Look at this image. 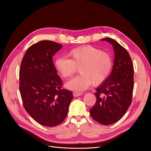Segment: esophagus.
<instances>
[{"instance_id":"esophagus-1","label":"esophagus","mask_w":151,"mask_h":151,"mask_svg":"<svg viewBox=\"0 0 151 151\" xmlns=\"http://www.w3.org/2000/svg\"><path fill=\"white\" fill-rule=\"evenodd\" d=\"M82 93H77V92H74L73 93V96H74V97H77V96H81Z\"/></svg>"}]
</instances>
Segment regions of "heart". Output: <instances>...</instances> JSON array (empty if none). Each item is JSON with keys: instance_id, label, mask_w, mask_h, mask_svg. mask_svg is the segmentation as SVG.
Segmentation results:
<instances>
[{"instance_id": "heart-1", "label": "heart", "mask_w": 151, "mask_h": 151, "mask_svg": "<svg viewBox=\"0 0 151 151\" xmlns=\"http://www.w3.org/2000/svg\"><path fill=\"white\" fill-rule=\"evenodd\" d=\"M69 59L58 57L55 62L58 72L64 79L70 78L78 68L80 75L68 81L65 86L68 89L81 92L93 84L103 83L110 75L113 60L110 54L91 45L72 49L68 53Z\"/></svg>"}]
</instances>
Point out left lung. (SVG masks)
Wrapping results in <instances>:
<instances>
[{
  "label": "left lung",
  "mask_w": 151,
  "mask_h": 151,
  "mask_svg": "<svg viewBox=\"0 0 151 151\" xmlns=\"http://www.w3.org/2000/svg\"><path fill=\"white\" fill-rule=\"evenodd\" d=\"M101 40L113 45L115 58L111 74L96 88V101L89 112L95 121L108 125L120 120L130 106L134 70L130 55L125 48L111 38Z\"/></svg>",
  "instance_id": "1"
}]
</instances>
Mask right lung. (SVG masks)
Here are the masks:
<instances>
[{
    "label": "right lung",
    "instance_id": "add662e5",
    "mask_svg": "<svg viewBox=\"0 0 151 151\" xmlns=\"http://www.w3.org/2000/svg\"><path fill=\"white\" fill-rule=\"evenodd\" d=\"M62 45L43 40L29 47L19 70V91L26 111L40 124L55 127L67 116L73 98L62 88V81L53 63V56Z\"/></svg>",
    "mask_w": 151,
    "mask_h": 151
}]
</instances>
